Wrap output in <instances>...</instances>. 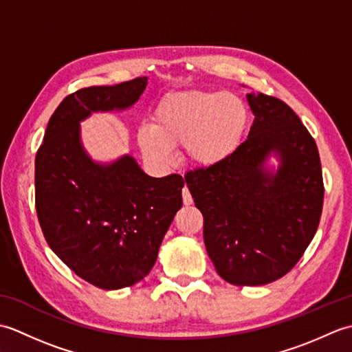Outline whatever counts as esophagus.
I'll return each instance as SVG.
<instances>
[{
    "instance_id": "1",
    "label": "esophagus",
    "mask_w": 352,
    "mask_h": 352,
    "mask_svg": "<svg viewBox=\"0 0 352 352\" xmlns=\"http://www.w3.org/2000/svg\"><path fill=\"white\" fill-rule=\"evenodd\" d=\"M183 203H184V206H190L193 203L192 195H190L188 188H183Z\"/></svg>"
}]
</instances>
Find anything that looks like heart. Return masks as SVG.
I'll return each mask as SVG.
<instances>
[{"instance_id":"heart-1","label":"heart","mask_w":352,"mask_h":352,"mask_svg":"<svg viewBox=\"0 0 352 352\" xmlns=\"http://www.w3.org/2000/svg\"><path fill=\"white\" fill-rule=\"evenodd\" d=\"M250 126V109L241 96L223 91H189L164 95L151 126H140L138 144L149 162L166 166L172 148L182 146L193 166L213 169L233 159Z\"/></svg>"}]
</instances>
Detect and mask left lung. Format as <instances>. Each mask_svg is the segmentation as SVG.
<instances>
[{"label":"left lung","mask_w":352,"mask_h":352,"mask_svg":"<svg viewBox=\"0 0 352 352\" xmlns=\"http://www.w3.org/2000/svg\"><path fill=\"white\" fill-rule=\"evenodd\" d=\"M246 100L254 124L241 149L184 180L216 271L236 286H261L286 275L315 237L324 183L318 146L295 111L260 92Z\"/></svg>","instance_id":"1"}]
</instances>
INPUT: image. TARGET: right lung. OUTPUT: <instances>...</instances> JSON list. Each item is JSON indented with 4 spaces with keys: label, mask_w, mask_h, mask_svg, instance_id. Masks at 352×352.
<instances>
[{
    "label": "right lung",
    "mask_w": 352,
    "mask_h": 352,
    "mask_svg": "<svg viewBox=\"0 0 352 352\" xmlns=\"http://www.w3.org/2000/svg\"><path fill=\"white\" fill-rule=\"evenodd\" d=\"M146 85L148 77H139L68 95L36 154V212L50 248L80 278L106 290L145 278L183 206V177H149L130 154L96 162L81 142L85 119L133 107Z\"/></svg>",
    "instance_id": "right-lung-1"
}]
</instances>
